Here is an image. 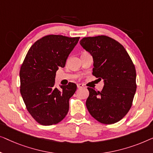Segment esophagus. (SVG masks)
Returning a JSON list of instances; mask_svg holds the SVG:
<instances>
[{"instance_id": "obj_1", "label": "esophagus", "mask_w": 153, "mask_h": 153, "mask_svg": "<svg viewBox=\"0 0 153 153\" xmlns=\"http://www.w3.org/2000/svg\"><path fill=\"white\" fill-rule=\"evenodd\" d=\"M77 87L78 89H81V88H82L84 86H83V85H82V84H77Z\"/></svg>"}]
</instances>
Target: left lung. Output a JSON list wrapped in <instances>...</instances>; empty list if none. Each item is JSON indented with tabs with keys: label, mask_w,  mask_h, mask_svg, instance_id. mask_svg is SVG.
<instances>
[{
	"label": "left lung",
	"mask_w": 153,
	"mask_h": 153,
	"mask_svg": "<svg viewBox=\"0 0 153 153\" xmlns=\"http://www.w3.org/2000/svg\"><path fill=\"white\" fill-rule=\"evenodd\" d=\"M79 44L93 57L92 74L104 82L101 91L88 87V111L101 123H115L132 106L137 89L134 64L124 47L109 36L85 37Z\"/></svg>",
	"instance_id": "left-lung-1"
}]
</instances>
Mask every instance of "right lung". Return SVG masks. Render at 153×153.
<instances>
[{"instance_id": "1", "label": "right lung", "mask_w": 153, "mask_h": 153, "mask_svg": "<svg viewBox=\"0 0 153 153\" xmlns=\"http://www.w3.org/2000/svg\"><path fill=\"white\" fill-rule=\"evenodd\" d=\"M79 37L45 36L36 41L25 56L20 70L21 94L27 111L43 126L57 124L69 109V98L77 85L55 87L56 71L65 66L66 59Z\"/></svg>"}]
</instances>
